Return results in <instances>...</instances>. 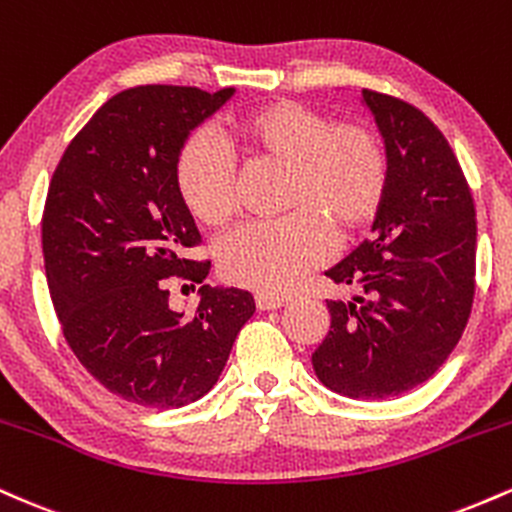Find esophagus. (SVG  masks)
I'll return each mask as SVG.
<instances>
[{
  "instance_id": "34e87169",
  "label": "esophagus",
  "mask_w": 512,
  "mask_h": 512,
  "mask_svg": "<svg viewBox=\"0 0 512 512\" xmlns=\"http://www.w3.org/2000/svg\"><path fill=\"white\" fill-rule=\"evenodd\" d=\"M286 303V298L281 296H272V293H257L255 296V305L257 310H276Z\"/></svg>"
}]
</instances>
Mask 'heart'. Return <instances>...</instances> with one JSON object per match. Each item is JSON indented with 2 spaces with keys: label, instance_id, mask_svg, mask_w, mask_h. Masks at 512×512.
<instances>
[{
  "label": "heart",
  "instance_id": "b5f03b06",
  "mask_svg": "<svg viewBox=\"0 0 512 512\" xmlns=\"http://www.w3.org/2000/svg\"><path fill=\"white\" fill-rule=\"evenodd\" d=\"M231 149L248 163L284 166L276 221L248 223L219 248V269L231 284L255 291H289L330 257L332 231L349 238L383 207L390 182L385 146L358 122H332L296 103H267L228 127ZM175 180L199 223L221 228L236 211V168L209 134L182 144Z\"/></svg>",
  "mask_w": 512,
  "mask_h": 512
}]
</instances>
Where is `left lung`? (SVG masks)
I'll use <instances>...</instances> for the list:
<instances>
[{"mask_svg":"<svg viewBox=\"0 0 512 512\" xmlns=\"http://www.w3.org/2000/svg\"><path fill=\"white\" fill-rule=\"evenodd\" d=\"M387 149L390 182L363 240L327 276L354 301H327L313 354L322 385L385 399L426 383L460 342L474 301L477 211L448 139L414 105L363 88Z\"/></svg>","mask_w":512,"mask_h":512,"instance_id":"left-lung-1","label":"left lung"}]
</instances>
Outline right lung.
Instances as JSON below:
<instances>
[{
  "instance_id": "right-lung-1",
  "label": "right lung",
  "mask_w": 512,
  "mask_h": 512,
  "mask_svg": "<svg viewBox=\"0 0 512 512\" xmlns=\"http://www.w3.org/2000/svg\"><path fill=\"white\" fill-rule=\"evenodd\" d=\"M233 88L137 86L117 93L69 142L43 209L48 289L69 349L105 390L142 407H185L219 380L248 291L204 284L192 315L170 308L168 281L207 279L209 260L175 166L187 134Z\"/></svg>"
}]
</instances>
